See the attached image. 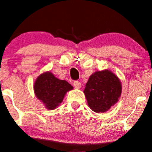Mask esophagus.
<instances>
[{"mask_svg":"<svg viewBox=\"0 0 152 152\" xmlns=\"http://www.w3.org/2000/svg\"><path fill=\"white\" fill-rule=\"evenodd\" d=\"M74 86H75V88H80L81 87V83L79 81V80H75L74 81Z\"/></svg>","mask_w":152,"mask_h":152,"instance_id":"1","label":"esophagus"}]
</instances>
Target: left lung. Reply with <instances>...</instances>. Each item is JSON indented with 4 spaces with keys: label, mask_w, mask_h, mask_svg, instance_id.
<instances>
[{
    "label": "left lung",
    "mask_w": 152,
    "mask_h": 152,
    "mask_svg": "<svg viewBox=\"0 0 152 152\" xmlns=\"http://www.w3.org/2000/svg\"><path fill=\"white\" fill-rule=\"evenodd\" d=\"M121 92L119 78L108 70L93 74L84 91L88 106L96 113L108 110L118 101Z\"/></svg>",
    "instance_id": "8db88e82"
}]
</instances>
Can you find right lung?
I'll return each mask as SVG.
<instances>
[{"label":"right lung","mask_w":152,"mask_h":152,"mask_svg":"<svg viewBox=\"0 0 152 152\" xmlns=\"http://www.w3.org/2000/svg\"><path fill=\"white\" fill-rule=\"evenodd\" d=\"M72 89L73 87L66 80L56 78L51 72L42 74L34 84L36 96L49 110L56 109L62 102L67 91Z\"/></svg>","instance_id":"obj_1"}]
</instances>
